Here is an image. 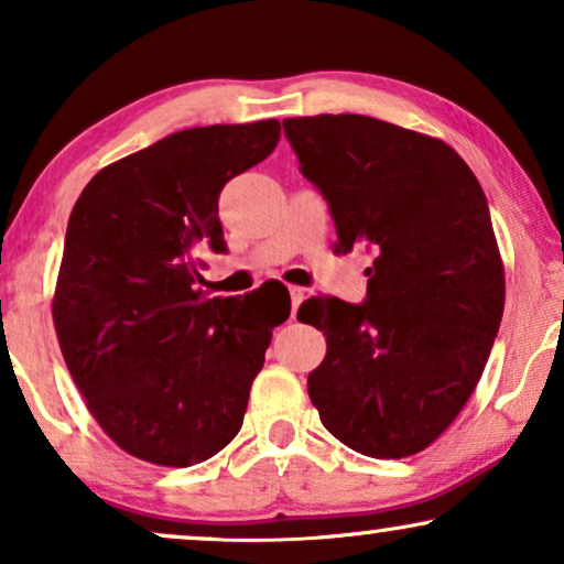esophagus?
Masks as SVG:
<instances>
[{
    "label": "esophagus",
    "instance_id": "1",
    "mask_svg": "<svg viewBox=\"0 0 564 564\" xmlns=\"http://www.w3.org/2000/svg\"><path fill=\"white\" fill-rule=\"evenodd\" d=\"M307 297V292L303 288H290V300H292V318H295L297 307L303 305V300Z\"/></svg>",
    "mask_w": 564,
    "mask_h": 564
}]
</instances>
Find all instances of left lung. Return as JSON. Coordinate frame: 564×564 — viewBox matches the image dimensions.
<instances>
[{
  "mask_svg": "<svg viewBox=\"0 0 564 564\" xmlns=\"http://www.w3.org/2000/svg\"><path fill=\"white\" fill-rule=\"evenodd\" d=\"M300 174L334 218L338 251L375 257L359 305L313 297L297 318L326 334L307 375L323 426L349 449H426L477 388L506 303L477 176L436 138L367 115L282 120Z\"/></svg>",
  "mask_w": 564,
  "mask_h": 564,
  "instance_id": "8db88e82",
  "label": "left lung"
}]
</instances>
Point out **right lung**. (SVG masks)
Segmentation results:
<instances>
[{
  "mask_svg": "<svg viewBox=\"0 0 564 564\" xmlns=\"http://www.w3.org/2000/svg\"><path fill=\"white\" fill-rule=\"evenodd\" d=\"M280 141V122L189 128L102 169L68 218L53 323L66 367L115 444L187 467L241 431L290 292L197 290L203 253H226L220 189Z\"/></svg>",
  "mask_w": 564,
  "mask_h": 564,
  "instance_id": "right-lung-1",
  "label": "right lung"
}]
</instances>
